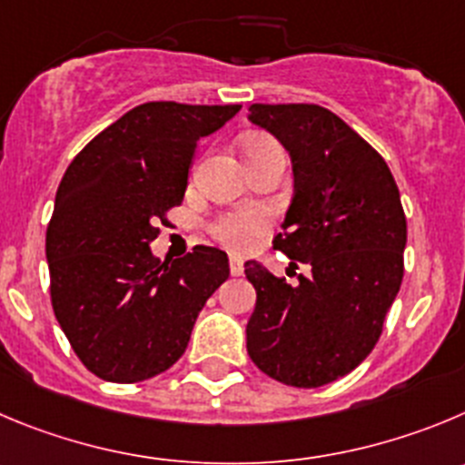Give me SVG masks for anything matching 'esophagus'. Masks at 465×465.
Here are the masks:
<instances>
[{
    "label": "esophagus",
    "instance_id": "1",
    "mask_svg": "<svg viewBox=\"0 0 465 465\" xmlns=\"http://www.w3.org/2000/svg\"><path fill=\"white\" fill-rule=\"evenodd\" d=\"M242 271H245V268H242V259L229 257V272H232L233 277H238V275H242Z\"/></svg>",
    "mask_w": 465,
    "mask_h": 465
}]
</instances>
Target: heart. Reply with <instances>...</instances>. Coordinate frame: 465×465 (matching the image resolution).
I'll return each instance as SVG.
<instances>
[{
    "instance_id": "b5f03b06",
    "label": "heart",
    "mask_w": 465,
    "mask_h": 465,
    "mask_svg": "<svg viewBox=\"0 0 465 465\" xmlns=\"http://www.w3.org/2000/svg\"><path fill=\"white\" fill-rule=\"evenodd\" d=\"M268 144H275V142L268 140V137H250V140L245 142V155ZM266 213H263L262 208H238V211L220 215V218L215 220V224H213V233H215V238H218L220 242H224L227 247L242 250V247H247L252 242L254 236H259V233L266 229Z\"/></svg>"
}]
</instances>
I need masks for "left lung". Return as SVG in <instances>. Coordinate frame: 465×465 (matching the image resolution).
Wrapping results in <instances>:
<instances>
[{
  "instance_id": "obj_1",
  "label": "left lung",
  "mask_w": 465,
  "mask_h": 465,
  "mask_svg": "<svg viewBox=\"0 0 465 465\" xmlns=\"http://www.w3.org/2000/svg\"><path fill=\"white\" fill-rule=\"evenodd\" d=\"M293 164V197L275 250L310 266L296 284L245 262L257 292L247 353L263 374L321 388L379 341L403 277L406 215L385 160L321 105H250Z\"/></svg>"
}]
</instances>
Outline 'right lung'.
I'll list each match as a JSON object with an SVG mask.
<instances>
[{"label":"right lung","mask_w":465,"mask_h":465,"mask_svg":"<svg viewBox=\"0 0 465 465\" xmlns=\"http://www.w3.org/2000/svg\"><path fill=\"white\" fill-rule=\"evenodd\" d=\"M238 110L144 103L68 164L45 238L52 310L98 379L140 383L169 370L229 277L218 247L197 245L183 259L160 262L151 242L164 213L183 202L197 142Z\"/></svg>","instance_id":"add662e5"}]
</instances>
